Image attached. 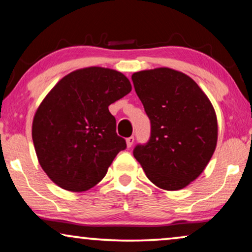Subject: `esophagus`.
<instances>
[{
	"instance_id": "34e87169",
	"label": "esophagus",
	"mask_w": 252,
	"mask_h": 252,
	"mask_svg": "<svg viewBox=\"0 0 252 252\" xmlns=\"http://www.w3.org/2000/svg\"><path fill=\"white\" fill-rule=\"evenodd\" d=\"M133 143H134V136H129V137H127L126 139V144H127V148H130L133 146Z\"/></svg>"
}]
</instances>
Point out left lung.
<instances>
[{"instance_id":"8db88e82","label":"left lung","mask_w":252,"mask_h":252,"mask_svg":"<svg viewBox=\"0 0 252 252\" xmlns=\"http://www.w3.org/2000/svg\"><path fill=\"white\" fill-rule=\"evenodd\" d=\"M132 80L151 124L149 141L134 148V157L157 187H187L204 171L217 146L211 102L190 77L168 67L136 72Z\"/></svg>"}]
</instances>
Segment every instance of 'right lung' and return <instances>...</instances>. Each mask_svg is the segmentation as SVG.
I'll return each instance as SVG.
<instances>
[{"instance_id": "obj_1", "label": "right lung", "mask_w": 252, "mask_h": 252, "mask_svg": "<svg viewBox=\"0 0 252 252\" xmlns=\"http://www.w3.org/2000/svg\"><path fill=\"white\" fill-rule=\"evenodd\" d=\"M130 91L123 73L92 66L65 75L48 93L34 116L32 139L51 181L78 192L105 177L117 154L126 149L109 105Z\"/></svg>"}]
</instances>
